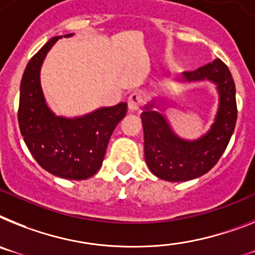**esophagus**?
Here are the masks:
<instances>
[{
	"label": "esophagus",
	"mask_w": 255,
	"mask_h": 255,
	"mask_svg": "<svg viewBox=\"0 0 255 255\" xmlns=\"http://www.w3.org/2000/svg\"><path fill=\"white\" fill-rule=\"evenodd\" d=\"M141 105H142V96L138 92H134L128 97V109H129V111L138 110L141 108Z\"/></svg>",
	"instance_id": "esophagus-1"
}]
</instances>
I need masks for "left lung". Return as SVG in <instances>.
<instances>
[{
	"mask_svg": "<svg viewBox=\"0 0 255 255\" xmlns=\"http://www.w3.org/2000/svg\"><path fill=\"white\" fill-rule=\"evenodd\" d=\"M179 80L214 83L219 93V108L209 132L190 141L179 137L164 115L154 110L155 100L145 106L141 114L145 160L155 176L167 181L192 180L209 172L226 150L237 119L235 81L219 58L194 71L184 72Z\"/></svg>",
	"mask_w": 255,
	"mask_h": 255,
	"instance_id": "obj_1",
	"label": "left lung"
}]
</instances>
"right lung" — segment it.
I'll list each match as a JSON object with an SVG mask.
<instances>
[{"label":"right lung","mask_w":255,"mask_h":255,"mask_svg":"<svg viewBox=\"0 0 255 255\" xmlns=\"http://www.w3.org/2000/svg\"><path fill=\"white\" fill-rule=\"evenodd\" d=\"M61 37L50 38L25 67L20 83L19 128L28 150L44 170L63 179L84 180L101 168L111 134L127 114V104L97 109L83 117L55 115L45 101L40 70L48 51Z\"/></svg>","instance_id":"right-lung-1"}]
</instances>
